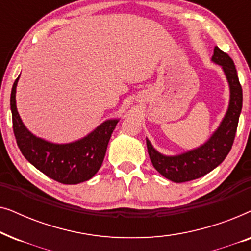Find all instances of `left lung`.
<instances>
[{"mask_svg":"<svg viewBox=\"0 0 251 251\" xmlns=\"http://www.w3.org/2000/svg\"><path fill=\"white\" fill-rule=\"evenodd\" d=\"M211 60L221 65L229 85L228 109L218 129L207 143L198 149L175 156H167L157 152L149 139H146L147 151L153 167L175 183H184L200 178L216 167H218L232 149L238 128L239 116L242 109V88L232 58L215 47Z\"/></svg>","mask_w":251,"mask_h":251,"instance_id":"obj_1","label":"left lung"}]
</instances>
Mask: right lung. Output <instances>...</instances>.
I'll return each mask as SVG.
<instances>
[{"label":"right lung","mask_w":251,"mask_h":251,"mask_svg":"<svg viewBox=\"0 0 251 251\" xmlns=\"http://www.w3.org/2000/svg\"><path fill=\"white\" fill-rule=\"evenodd\" d=\"M12 85L10 106L17 145L25 159L41 173L61 184L74 185L89 180L104 161L113 130L119 120H107L84 138L68 144H53L34 136L24 126L16 106V88Z\"/></svg>","instance_id":"right-lung-1"}]
</instances>
